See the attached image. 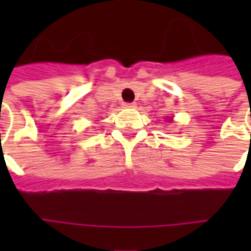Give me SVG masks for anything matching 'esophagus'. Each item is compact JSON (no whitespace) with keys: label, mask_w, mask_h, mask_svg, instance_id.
I'll return each mask as SVG.
<instances>
[{"label":"esophagus","mask_w":251,"mask_h":251,"mask_svg":"<svg viewBox=\"0 0 251 251\" xmlns=\"http://www.w3.org/2000/svg\"><path fill=\"white\" fill-rule=\"evenodd\" d=\"M124 106L125 107H136V102H125Z\"/></svg>","instance_id":"34e87169"}]
</instances>
